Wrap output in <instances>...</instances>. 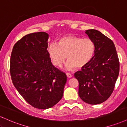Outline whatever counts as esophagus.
<instances>
[{
    "label": "esophagus",
    "instance_id": "1",
    "mask_svg": "<svg viewBox=\"0 0 127 127\" xmlns=\"http://www.w3.org/2000/svg\"><path fill=\"white\" fill-rule=\"evenodd\" d=\"M65 74H66V76H67V78H72V74L70 73H66Z\"/></svg>",
    "mask_w": 127,
    "mask_h": 127
}]
</instances>
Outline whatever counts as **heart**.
I'll list each match as a JSON object with an SVG mask.
<instances>
[{"label":"heart","mask_w":127,"mask_h":127,"mask_svg":"<svg viewBox=\"0 0 127 127\" xmlns=\"http://www.w3.org/2000/svg\"><path fill=\"white\" fill-rule=\"evenodd\" d=\"M48 52L52 64L55 66H62L67 57V69L82 68L93 60L95 54V45L90 38L69 35L60 39L57 44H51Z\"/></svg>","instance_id":"1"}]
</instances>
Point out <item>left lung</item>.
Returning <instances> with one entry per match:
<instances>
[{"mask_svg": "<svg viewBox=\"0 0 127 127\" xmlns=\"http://www.w3.org/2000/svg\"><path fill=\"white\" fill-rule=\"evenodd\" d=\"M85 33L94 42L95 54L91 62L74 76L79 82L80 98L88 104H98L113 93L119 75V59L111 39L94 29Z\"/></svg>", "mask_w": 127, "mask_h": 127, "instance_id": "left-lung-1", "label": "left lung"}]
</instances>
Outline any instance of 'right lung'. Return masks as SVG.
I'll return each mask as SVG.
<instances>
[{
	"label": "right lung",
	"instance_id": "add662e5",
	"mask_svg": "<svg viewBox=\"0 0 127 127\" xmlns=\"http://www.w3.org/2000/svg\"><path fill=\"white\" fill-rule=\"evenodd\" d=\"M48 34L40 32L24 36L14 45L10 73L14 87L29 104L37 109L52 107L62 99L67 76L52 64Z\"/></svg>",
	"mask_w": 127,
	"mask_h": 127
}]
</instances>
